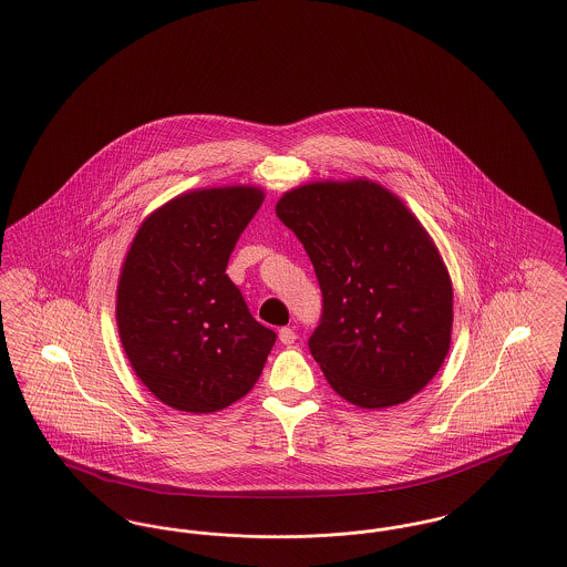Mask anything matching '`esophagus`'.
<instances>
[{"mask_svg": "<svg viewBox=\"0 0 567 567\" xmlns=\"http://www.w3.org/2000/svg\"><path fill=\"white\" fill-rule=\"evenodd\" d=\"M278 340H280L282 344L291 347V344H293V342L297 340L296 331H293L291 327H282V329L278 331Z\"/></svg>", "mask_w": 567, "mask_h": 567, "instance_id": "34e87169", "label": "esophagus"}]
</instances>
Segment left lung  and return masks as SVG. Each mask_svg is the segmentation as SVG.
I'll list each match as a JSON object with an SVG mask.
<instances>
[{
    "label": "left lung",
    "mask_w": 567,
    "mask_h": 567,
    "mask_svg": "<svg viewBox=\"0 0 567 567\" xmlns=\"http://www.w3.org/2000/svg\"><path fill=\"white\" fill-rule=\"evenodd\" d=\"M276 215L323 291L308 347L331 389L368 410L423 391L451 351L453 282L421 220L370 178L299 185Z\"/></svg>",
    "instance_id": "1"
}]
</instances>
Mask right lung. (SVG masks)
Masks as SVG:
<instances>
[{
  "instance_id": "1",
  "label": "right lung",
  "mask_w": 567,
  "mask_h": 567,
  "mask_svg": "<svg viewBox=\"0 0 567 567\" xmlns=\"http://www.w3.org/2000/svg\"><path fill=\"white\" fill-rule=\"evenodd\" d=\"M264 197L252 185L176 195L142 220L125 255L118 338L135 377L174 410H223L261 377L276 333L225 270Z\"/></svg>"
}]
</instances>
